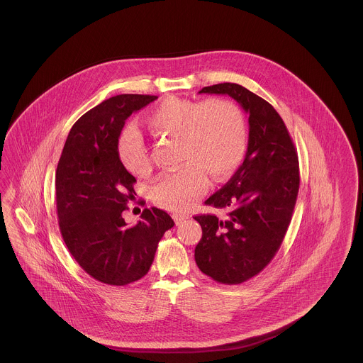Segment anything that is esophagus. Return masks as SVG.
<instances>
[{"instance_id":"obj_1","label":"esophagus","mask_w":363,"mask_h":363,"mask_svg":"<svg viewBox=\"0 0 363 363\" xmlns=\"http://www.w3.org/2000/svg\"><path fill=\"white\" fill-rule=\"evenodd\" d=\"M174 222H175V225H181V223H184L186 219H189V216L188 215H185V213H173Z\"/></svg>"}]
</instances>
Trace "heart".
Returning <instances> with one entry per match:
<instances>
[{"label": "heart", "mask_w": 363, "mask_h": 363, "mask_svg": "<svg viewBox=\"0 0 363 363\" xmlns=\"http://www.w3.org/2000/svg\"><path fill=\"white\" fill-rule=\"evenodd\" d=\"M147 123L159 136L179 138V170L162 175L151 190L159 207L185 211L207 188V172L223 179L241 164L247 148V125L238 104L211 98L203 102L170 96L148 113ZM122 166L135 175L151 170V157L136 126L118 138Z\"/></svg>", "instance_id": "b5f03b06"}]
</instances>
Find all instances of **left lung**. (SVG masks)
Listing matches in <instances>:
<instances>
[{
    "mask_svg": "<svg viewBox=\"0 0 363 363\" xmlns=\"http://www.w3.org/2000/svg\"><path fill=\"white\" fill-rule=\"evenodd\" d=\"M234 98L249 114V144L243 163L206 204L225 211L194 219L203 237L194 259L218 283L240 284L275 257L291 222L299 190L298 154L272 104L235 83L204 86L200 94Z\"/></svg>",
    "mask_w": 363,
    "mask_h": 363,
    "instance_id": "obj_1",
    "label": "left lung"
}]
</instances>
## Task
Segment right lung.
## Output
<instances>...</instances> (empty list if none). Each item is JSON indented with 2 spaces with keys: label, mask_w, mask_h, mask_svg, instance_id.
<instances>
[{
  "label": "right lung",
  "mask_w": 363,
  "mask_h": 363,
  "mask_svg": "<svg viewBox=\"0 0 363 363\" xmlns=\"http://www.w3.org/2000/svg\"><path fill=\"white\" fill-rule=\"evenodd\" d=\"M155 95L123 94L86 111L70 129L55 172L58 225L70 255L91 277L126 286L147 275L170 215L145 208L138 225L122 212L135 199L136 178L122 166L118 138L133 111Z\"/></svg>",
  "instance_id": "1"
}]
</instances>
